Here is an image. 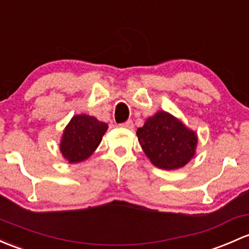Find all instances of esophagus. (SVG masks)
<instances>
[{"mask_svg":"<svg viewBox=\"0 0 249 249\" xmlns=\"http://www.w3.org/2000/svg\"><path fill=\"white\" fill-rule=\"evenodd\" d=\"M120 126H122V127H126V129H132V127H133L132 120L129 119V120H126V122L122 123V124H120Z\"/></svg>","mask_w":249,"mask_h":249,"instance_id":"1","label":"esophagus"}]
</instances>
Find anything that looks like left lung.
Wrapping results in <instances>:
<instances>
[{
    "label": "left lung",
    "instance_id": "left-lung-1",
    "mask_svg": "<svg viewBox=\"0 0 249 249\" xmlns=\"http://www.w3.org/2000/svg\"><path fill=\"white\" fill-rule=\"evenodd\" d=\"M138 142L151 163L161 169L184 167L195 155L197 135L180 120L160 111L137 130Z\"/></svg>",
    "mask_w": 249,
    "mask_h": 249
}]
</instances>
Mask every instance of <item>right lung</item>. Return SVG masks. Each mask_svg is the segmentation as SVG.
I'll return each instance as SVG.
<instances>
[{"mask_svg": "<svg viewBox=\"0 0 249 249\" xmlns=\"http://www.w3.org/2000/svg\"><path fill=\"white\" fill-rule=\"evenodd\" d=\"M106 131L107 124L96 118L87 114L72 117L63 132L62 155L70 163L85 161L98 148Z\"/></svg>", "mask_w": 249, "mask_h": 249, "instance_id": "add662e5", "label": "right lung"}]
</instances>
